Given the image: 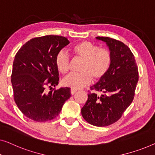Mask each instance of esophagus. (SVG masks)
Returning <instances> with one entry per match:
<instances>
[{
	"label": "esophagus",
	"mask_w": 155,
	"mask_h": 155,
	"mask_svg": "<svg viewBox=\"0 0 155 155\" xmlns=\"http://www.w3.org/2000/svg\"><path fill=\"white\" fill-rule=\"evenodd\" d=\"M77 90H75V89H73V88H71V91H70V92H71V95H74V94H75V93H76V92H77Z\"/></svg>",
	"instance_id": "obj_1"
}]
</instances>
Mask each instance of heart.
I'll return each instance as SVG.
<instances>
[{"label":"heart","mask_w":155,"mask_h":155,"mask_svg":"<svg viewBox=\"0 0 155 155\" xmlns=\"http://www.w3.org/2000/svg\"><path fill=\"white\" fill-rule=\"evenodd\" d=\"M76 57L83 60L79 73H71L62 81L64 86L78 89L88 85L92 81L102 79L108 72L112 63V54L106 48H99L97 45L82 41L71 47ZM70 57L66 51L61 50L55 59L56 68L62 74H67L70 68Z\"/></svg>","instance_id":"1"}]
</instances>
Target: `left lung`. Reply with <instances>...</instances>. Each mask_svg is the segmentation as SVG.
<instances>
[{
	"label": "left lung",
	"instance_id": "obj_1",
	"mask_svg": "<svg viewBox=\"0 0 155 155\" xmlns=\"http://www.w3.org/2000/svg\"><path fill=\"white\" fill-rule=\"evenodd\" d=\"M96 38L108 45L112 63L106 75L91 87L81 114L89 124L103 127L118 121L131 104L139 75L135 57L127 45L109 37Z\"/></svg>",
	"mask_w": 155,
	"mask_h": 155
}]
</instances>
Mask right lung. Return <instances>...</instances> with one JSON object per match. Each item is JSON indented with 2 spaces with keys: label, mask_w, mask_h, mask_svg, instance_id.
Instances as JSON below:
<instances>
[{
  "label": "right lung",
  "mask_w": 155,
  "mask_h": 155,
  "mask_svg": "<svg viewBox=\"0 0 155 155\" xmlns=\"http://www.w3.org/2000/svg\"><path fill=\"white\" fill-rule=\"evenodd\" d=\"M69 43L64 36L36 37L25 43L15 57L11 75L14 100L19 110L31 120L55 119L71 96L68 87L55 88L59 81L55 56Z\"/></svg>",
  "instance_id": "obj_1"
}]
</instances>
